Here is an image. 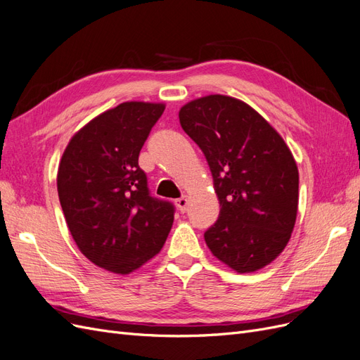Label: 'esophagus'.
<instances>
[{
	"mask_svg": "<svg viewBox=\"0 0 360 360\" xmlns=\"http://www.w3.org/2000/svg\"><path fill=\"white\" fill-rule=\"evenodd\" d=\"M176 205H177V209H179L181 213H184V212H186V209H188V198H186V197L179 198V200L176 201Z\"/></svg>",
	"mask_w": 360,
	"mask_h": 360,
	"instance_id": "34e87169",
	"label": "esophagus"
}]
</instances>
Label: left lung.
Returning a JSON list of instances; mask_svg holds the SVG:
<instances>
[{"mask_svg":"<svg viewBox=\"0 0 360 360\" xmlns=\"http://www.w3.org/2000/svg\"><path fill=\"white\" fill-rule=\"evenodd\" d=\"M179 118L209 163L221 205L207 246L237 274L266 267L285 249L297 216L299 171L285 141L230 96L195 99Z\"/></svg>","mask_w":360,"mask_h":360,"instance_id":"obj_1","label":"left lung"}]
</instances>
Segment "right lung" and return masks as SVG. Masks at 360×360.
Wrapping results in <instances>:
<instances>
[{"instance_id": "1", "label": "right lung", "mask_w": 360, "mask_h": 360, "mask_svg": "<svg viewBox=\"0 0 360 360\" xmlns=\"http://www.w3.org/2000/svg\"><path fill=\"white\" fill-rule=\"evenodd\" d=\"M165 105L124 102L76 132L60 160L57 189L76 246L93 264L129 275L160 252L174 205L156 200L138 158Z\"/></svg>"}]
</instances>
